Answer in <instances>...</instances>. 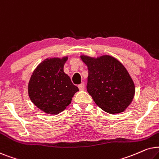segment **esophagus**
<instances>
[{
  "label": "esophagus",
  "instance_id": "esophagus-1",
  "mask_svg": "<svg viewBox=\"0 0 159 159\" xmlns=\"http://www.w3.org/2000/svg\"><path fill=\"white\" fill-rule=\"evenodd\" d=\"M78 86V88H79L80 90H84V88H85V84H84V83H81V84H79Z\"/></svg>",
  "mask_w": 159,
  "mask_h": 159
}]
</instances>
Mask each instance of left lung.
<instances>
[{"mask_svg": "<svg viewBox=\"0 0 159 159\" xmlns=\"http://www.w3.org/2000/svg\"><path fill=\"white\" fill-rule=\"evenodd\" d=\"M88 67L86 89L94 102L108 113L125 111L134 98L135 86L125 67L109 55L97 58L81 55Z\"/></svg>", "mask_w": 159, "mask_h": 159, "instance_id": "left-lung-1", "label": "left lung"}]
</instances>
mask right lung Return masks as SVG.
Here are the masks:
<instances>
[{
  "label": "right lung",
  "instance_id": "1",
  "mask_svg": "<svg viewBox=\"0 0 159 159\" xmlns=\"http://www.w3.org/2000/svg\"><path fill=\"white\" fill-rule=\"evenodd\" d=\"M67 57L46 59L38 65L28 84V94L37 107L46 113L57 115L70 104L78 88L65 73Z\"/></svg>",
  "mask_w": 159,
  "mask_h": 159
}]
</instances>
